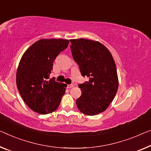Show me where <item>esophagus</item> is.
I'll list each match as a JSON object with an SVG mask.
<instances>
[{
  "label": "esophagus",
  "mask_w": 151,
  "mask_h": 151,
  "mask_svg": "<svg viewBox=\"0 0 151 151\" xmlns=\"http://www.w3.org/2000/svg\"><path fill=\"white\" fill-rule=\"evenodd\" d=\"M73 87V84H69L68 85V88H71Z\"/></svg>",
  "instance_id": "34e87169"
}]
</instances>
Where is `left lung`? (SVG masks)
<instances>
[{
  "mask_svg": "<svg viewBox=\"0 0 151 151\" xmlns=\"http://www.w3.org/2000/svg\"><path fill=\"white\" fill-rule=\"evenodd\" d=\"M70 42L74 61L82 76L89 79L78 85L82 95L76 100V105L83 114L97 115L108 108L117 93L119 83L114 59L99 42L83 38Z\"/></svg>",
  "mask_w": 151,
  "mask_h": 151,
  "instance_id": "left-lung-1",
  "label": "left lung"
}]
</instances>
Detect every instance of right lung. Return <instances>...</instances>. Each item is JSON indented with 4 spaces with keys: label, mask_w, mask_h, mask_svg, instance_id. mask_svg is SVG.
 I'll use <instances>...</instances> for the list:
<instances>
[{
    "label": "right lung",
    "mask_w": 151,
    "mask_h": 151,
    "mask_svg": "<svg viewBox=\"0 0 151 151\" xmlns=\"http://www.w3.org/2000/svg\"><path fill=\"white\" fill-rule=\"evenodd\" d=\"M69 41L42 39L34 43L21 59L16 83L21 96L35 112L48 114L59 107L67 84L49 79L53 62L67 48Z\"/></svg>",
    "instance_id": "obj_1"
}]
</instances>
